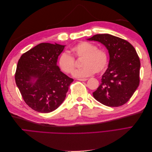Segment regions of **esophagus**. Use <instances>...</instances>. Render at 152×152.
I'll use <instances>...</instances> for the list:
<instances>
[{
  "instance_id": "obj_1",
  "label": "esophagus",
  "mask_w": 152,
  "mask_h": 152,
  "mask_svg": "<svg viewBox=\"0 0 152 152\" xmlns=\"http://www.w3.org/2000/svg\"><path fill=\"white\" fill-rule=\"evenodd\" d=\"M77 80L79 81H86L87 80V79H78Z\"/></svg>"
}]
</instances>
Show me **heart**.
Here are the masks:
<instances>
[{
	"instance_id": "heart-1",
	"label": "heart",
	"mask_w": 152,
	"mask_h": 152,
	"mask_svg": "<svg viewBox=\"0 0 152 152\" xmlns=\"http://www.w3.org/2000/svg\"><path fill=\"white\" fill-rule=\"evenodd\" d=\"M70 52L76 58H83L82 68L73 73L76 77H87L96 72H103L108 65V55L103 49H98L88 42H81L73 46ZM67 53H63L58 59V65L61 70L68 74L72 73L75 68V59Z\"/></svg>"
}]
</instances>
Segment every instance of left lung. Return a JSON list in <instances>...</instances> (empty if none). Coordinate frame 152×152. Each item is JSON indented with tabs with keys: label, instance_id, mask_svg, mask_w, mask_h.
<instances>
[{
	"label": "left lung",
	"instance_id": "8db88e82",
	"mask_svg": "<svg viewBox=\"0 0 152 152\" xmlns=\"http://www.w3.org/2000/svg\"><path fill=\"white\" fill-rule=\"evenodd\" d=\"M87 40L103 44L110 55L108 68L93 93L94 98L110 107L126 103L140 84V60L134 48L127 40L110 34H97Z\"/></svg>",
	"mask_w": 152,
	"mask_h": 152
}]
</instances>
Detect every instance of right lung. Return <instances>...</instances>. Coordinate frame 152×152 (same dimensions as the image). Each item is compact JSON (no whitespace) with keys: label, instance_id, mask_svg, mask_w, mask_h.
<instances>
[{"label":"right lung","instance_id":"1","mask_svg":"<svg viewBox=\"0 0 152 152\" xmlns=\"http://www.w3.org/2000/svg\"><path fill=\"white\" fill-rule=\"evenodd\" d=\"M64 48L41 43L23 54L18 61L16 84L26 104L36 112L49 113L58 108L73 81L57 66Z\"/></svg>","mask_w":152,"mask_h":152}]
</instances>
